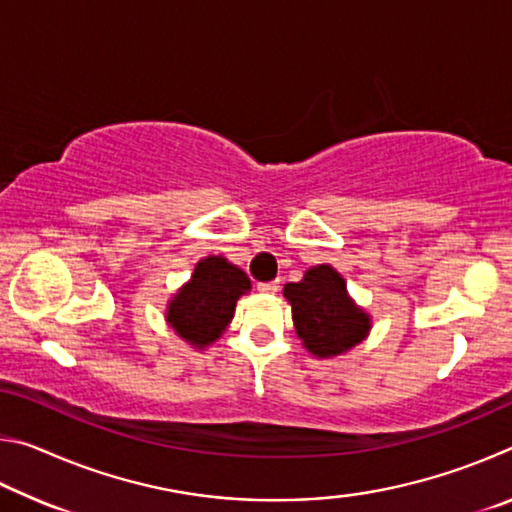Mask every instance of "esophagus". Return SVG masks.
Segmentation results:
<instances>
[{"label":"esophagus","mask_w":512,"mask_h":512,"mask_svg":"<svg viewBox=\"0 0 512 512\" xmlns=\"http://www.w3.org/2000/svg\"><path fill=\"white\" fill-rule=\"evenodd\" d=\"M277 289H280V282H259L257 284V291L259 293H275Z\"/></svg>","instance_id":"obj_1"}]
</instances>
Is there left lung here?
Listing matches in <instances>:
<instances>
[{
  "label": "left lung",
  "mask_w": 512,
  "mask_h": 512,
  "mask_svg": "<svg viewBox=\"0 0 512 512\" xmlns=\"http://www.w3.org/2000/svg\"><path fill=\"white\" fill-rule=\"evenodd\" d=\"M284 298L298 339L318 359L339 357L370 332V316L354 305L341 273L329 264L311 266L300 282H289Z\"/></svg>",
  "instance_id": "left-lung-1"
}]
</instances>
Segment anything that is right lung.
<instances>
[{
  "instance_id": "1",
  "label": "right lung",
  "mask_w": 512,
  "mask_h": 512,
  "mask_svg": "<svg viewBox=\"0 0 512 512\" xmlns=\"http://www.w3.org/2000/svg\"><path fill=\"white\" fill-rule=\"evenodd\" d=\"M246 291L250 280L239 266L221 255L205 257L196 264L192 280L171 298L167 323L180 339L201 350L225 332Z\"/></svg>"
}]
</instances>
